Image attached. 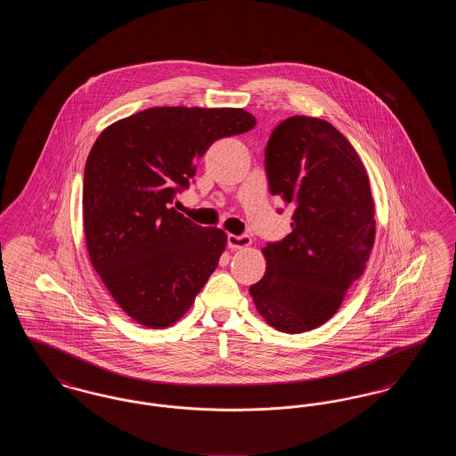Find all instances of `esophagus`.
I'll return each mask as SVG.
<instances>
[{"instance_id": "obj_1", "label": "esophagus", "mask_w": 456, "mask_h": 456, "mask_svg": "<svg viewBox=\"0 0 456 456\" xmlns=\"http://www.w3.org/2000/svg\"><path fill=\"white\" fill-rule=\"evenodd\" d=\"M227 246H229L231 249H242V248L251 246V238H249V236H234V234H229V236H227Z\"/></svg>"}]
</instances>
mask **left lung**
Wrapping results in <instances>:
<instances>
[{"instance_id": "left-lung-1", "label": "left lung", "mask_w": 456, "mask_h": 456, "mask_svg": "<svg viewBox=\"0 0 456 456\" xmlns=\"http://www.w3.org/2000/svg\"><path fill=\"white\" fill-rule=\"evenodd\" d=\"M265 169L270 193L292 208V232L263 248L266 272L249 294L268 325L303 333L338 311L366 268L376 234L369 177L347 138L307 116L270 134Z\"/></svg>"}]
</instances>
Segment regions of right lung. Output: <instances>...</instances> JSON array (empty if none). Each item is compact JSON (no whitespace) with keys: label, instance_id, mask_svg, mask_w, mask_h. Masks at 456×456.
<instances>
[{"label":"right lung","instance_id":"add662e5","mask_svg":"<svg viewBox=\"0 0 456 456\" xmlns=\"http://www.w3.org/2000/svg\"><path fill=\"white\" fill-rule=\"evenodd\" d=\"M244 109L152 108L112 123L88 153L84 229L109 294L136 323L166 328L195 303L227 236L173 207L196 160L224 136L255 128Z\"/></svg>","mask_w":456,"mask_h":456}]
</instances>
